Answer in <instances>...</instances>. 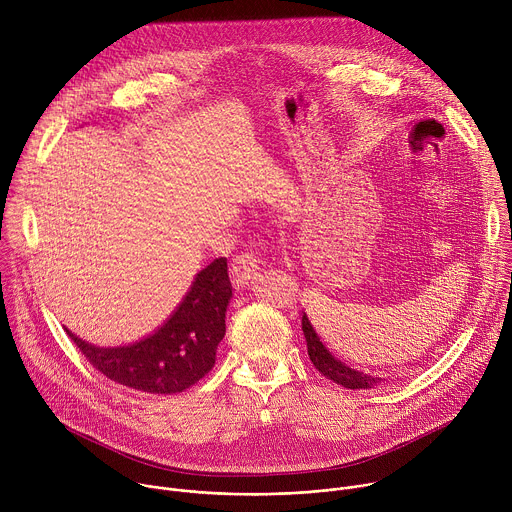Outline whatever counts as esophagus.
<instances>
[{
	"label": "esophagus",
	"instance_id": "obj_1",
	"mask_svg": "<svg viewBox=\"0 0 512 512\" xmlns=\"http://www.w3.org/2000/svg\"><path fill=\"white\" fill-rule=\"evenodd\" d=\"M259 269H261V259L255 253L237 255L231 263V273H233L235 285H239V287L249 285V281L255 279Z\"/></svg>",
	"mask_w": 512,
	"mask_h": 512
}]
</instances>
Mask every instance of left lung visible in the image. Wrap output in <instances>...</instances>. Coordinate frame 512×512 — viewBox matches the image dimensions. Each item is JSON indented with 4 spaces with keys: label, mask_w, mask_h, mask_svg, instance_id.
<instances>
[{
    "label": "left lung",
    "mask_w": 512,
    "mask_h": 512,
    "mask_svg": "<svg viewBox=\"0 0 512 512\" xmlns=\"http://www.w3.org/2000/svg\"><path fill=\"white\" fill-rule=\"evenodd\" d=\"M302 330L308 342V354L310 360L314 362V367L330 381L336 385H342L346 389H373L381 379L371 375L369 371H364L360 367H354V364L346 358H342L340 352H336L320 334L316 332L314 324L310 318L304 314L302 316Z\"/></svg>",
    "instance_id": "obj_1"
}]
</instances>
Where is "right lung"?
Wrapping results in <instances>:
<instances>
[{
  "label": "right lung",
  "instance_id": "1",
  "mask_svg": "<svg viewBox=\"0 0 512 512\" xmlns=\"http://www.w3.org/2000/svg\"><path fill=\"white\" fill-rule=\"evenodd\" d=\"M231 298L227 257H218L196 273L184 300L152 336L127 346L101 348L70 330L66 334L107 379L141 393L174 395L190 389L214 367Z\"/></svg>",
  "mask_w": 512,
  "mask_h": 512
}]
</instances>
